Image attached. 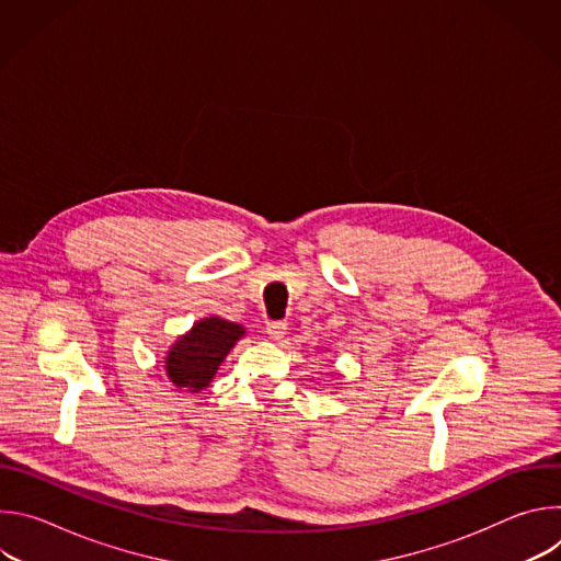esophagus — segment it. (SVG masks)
Listing matches in <instances>:
<instances>
[{"instance_id": "1", "label": "esophagus", "mask_w": 561, "mask_h": 561, "mask_svg": "<svg viewBox=\"0 0 561 561\" xmlns=\"http://www.w3.org/2000/svg\"><path fill=\"white\" fill-rule=\"evenodd\" d=\"M266 335H268V340L279 342V340L286 335V324H284V322H271V324L266 327Z\"/></svg>"}]
</instances>
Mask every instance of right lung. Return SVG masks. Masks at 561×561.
<instances>
[{
    "instance_id": "right-lung-1",
    "label": "right lung",
    "mask_w": 561,
    "mask_h": 561,
    "mask_svg": "<svg viewBox=\"0 0 561 561\" xmlns=\"http://www.w3.org/2000/svg\"><path fill=\"white\" fill-rule=\"evenodd\" d=\"M247 335V329L219 314L202 317L167 351L164 370L173 386L191 392L204 390L219 370L232 346Z\"/></svg>"
}]
</instances>
